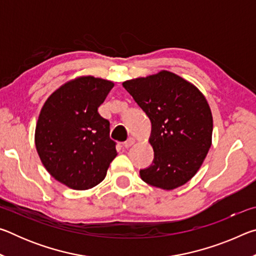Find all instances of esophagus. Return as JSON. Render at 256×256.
<instances>
[{
  "label": "esophagus",
  "mask_w": 256,
  "mask_h": 256,
  "mask_svg": "<svg viewBox=\"0 0 256 256\" xmlns=\"http://www.w3.org/2000/svg\"><path fill=\"white\" fill-rule=\"evenodd\" d=\"M134 142H136V140H134V138H128V140L126 141H125L124 142V144H123V146H124V148H130V146H132L133 144H134Z\"/></svg>",
  "instance_id": "1"
}]
</instances>
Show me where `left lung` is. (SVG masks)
Instances as JSON below:
<instances>
[{
	"label": "left lung",
	"mask_w": 256,
	"mask_h": 256,
	"mask_svg": "<svg viewBox=\"0 0 256 256\" xmlns=\"http://www.w3.org/2000/svg\"><path fill=\"white\" fill-rule=\"evenodd\" d=\"M151 122L152 164L142 180L162 190L184 185L196 174L211 146L212 114L196 86L168 71L123 82Z\"/></svg>",
	"instance_id": "1"
}]
</instances>
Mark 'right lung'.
Returning <instances> with one entry per match:
<instances>
[{"label": "right lung", "instance_id": "obj_1", "mask_svg": "<svg viewBox=\"0 0 256 256\" xmlns=\"http://www.w3.org/2000/svg\"><path fill=\"white\" fill-rule=\"evenodd\" d=\"M112 86L99 78H78L52 94L40 110L34 132L37 152L47 172L73 190L100 183L118 154L110 120L98 112Z\"/></svg>", "mask_w": 256, "mask_h": 256}]
</instances>
